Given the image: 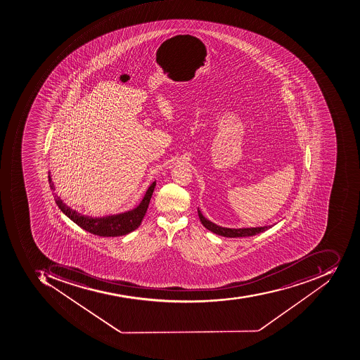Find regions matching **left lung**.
I'll list each match as a JSON object with an SVG mask.
<instances>
[{
	"label": "left lung",
	"instance_id": "8db88e82",
	"mask_svg": "<svg viewBox=\"0 0 360 360\" xmlns=\"http://www.w3.org/2000/svg\"><path fill=\"white\" fill-rule=\"evenodd\" d=\"M198 216L200 219L201 224L205 228L208 229L211 232L218 234V236H224V238H244V236H253L256 234L262 233L264 231L271 229V226H257V228H242V229H230L224 228V226H218V224L211 222L208 219L205 218L201 211L198 208Z\"/></svg>",
	"mask_w": 360,
	"mask_h": 360
}]
</instances>
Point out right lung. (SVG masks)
Returning a JSON list of instances; mask_svg holds the SVG:
<instances>
[{"label": "right lung", "mask_w": 360, "mask_h": 360, "mask_svg": "<svg viewBox=\"0 0 360 360\" xmlns=\"http://www.w3.org/2000/svg\"><path fill=\"white\" fill-rule=\"evenodd\" d=\"M48 179H49L50 187L55 191L50 173L48 175ZM155 185H157L155 181L150 185L149 188L144 193L143 199L139 203V206L136 207L132 210L122 212V214L101 217V218H92V217L79 214L77 211L68 207L58 195H55V201L60 210L63 211L68 218L71 219L75 224L84 229L89 233L98 236H112L114 238V236H126V234L136 230L141 224L142 219H143L144 214L148 210V207H149Z\"/></svg>", "instance_id": "obj_1"}]
</instances>
